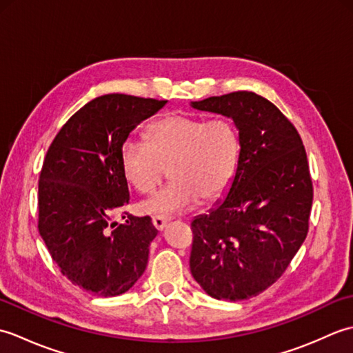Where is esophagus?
<instances>
[{"mask_svg":"<svg viewBox=\"0 0 353 353\" xmlns=\"http://www.w3.org/2000/svg\"><path fill=\"white\" fill-rule=\"evenodd\" d=\"M152 223H153V226H154L157 230H163V228L167 226L168 219H167V216L156 215V216H153V219H152Z\"/></svg>","mask_w":353,"mask_h":353,"instance_id":"34e87169","label":"esophagus"}]
</instances>
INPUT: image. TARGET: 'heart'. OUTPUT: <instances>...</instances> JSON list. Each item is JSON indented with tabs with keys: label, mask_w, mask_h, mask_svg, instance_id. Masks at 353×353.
I'll list each match as a JSON object with an SVG mask.
<instances>
[{
	"label": "heart",
	"mask_w": 353,
	"mask_h": 353,
	"mask_svg": "<svg viewBox=\"0 0 353 353\" xmlns=\"http://www.w3.org/2000/svg\"><path fill=\"white\" fill-rule=\"evenodd\" d=\"M121 170L134 190L152 191L170 170L171 183L139 203L147 215L168 216L219 200L235 181L241 139L230 119L168 115L147 129V142L127 139L121 147Z\"/></svg>",
	"instance_id": "obj_1"
}]
</instances>
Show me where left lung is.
Listing matches in <instances>:
<instances>
[{"label": "left lung", "instance_id": "1", "mask_svg": "<svg viewBox=\"0 0 353 353\" xmlns=\"http://www.w3.org/2000/svg\"><path fill=\"white\" fill-rule=\"evenodd\" d=\"M230 118L241 159L228 196L191 223L190 268L219 301H245L273 285L308 234L312 182L303 142L273 103L238 91L191 101Z\"/></svg>", "mask_w": 353, "mask_h": 353}]
</instances>
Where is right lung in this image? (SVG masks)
I'll use <instances>...</instances> for the list:
<instances>
[{
  "label": "right lung",
  "instance_id": "add662e5",
  "mask_svg": "<svg viewBox=\"0 0 353 353\" xmlns=\"http://www.w3.org/2000/svg\"><path fill=\"white\" fill-rule=\"evenodd\" d=\"M167 101L124 94L97 97L57 133L39 177V234L63 276L95 296L129 291L157 235L150 216L112 221L129 203L121 147ZM125 219V216H123Z\"/></svg>",
  "mask_w": 353,
  "mask_h": 353
}]
</instances>
